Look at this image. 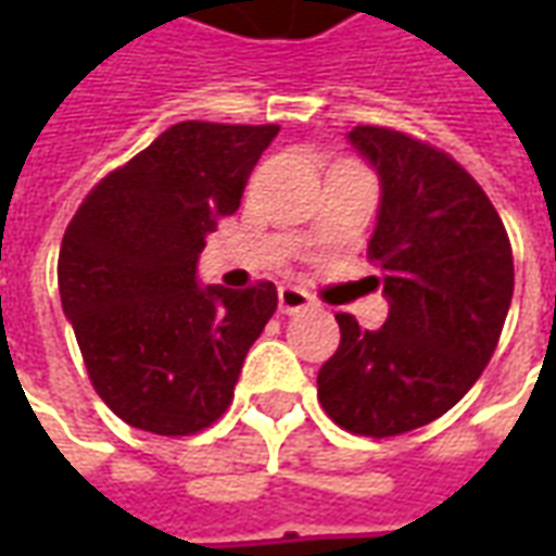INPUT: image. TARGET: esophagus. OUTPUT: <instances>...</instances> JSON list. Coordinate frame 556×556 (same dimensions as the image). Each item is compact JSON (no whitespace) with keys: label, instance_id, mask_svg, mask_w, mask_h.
Returning a JSON list of instances; mask_svg holds the SVG:
<instances>
[{"label":"esophagus","instance_id":"obj_1","mask_svg":"<svg viewBox=\"0 0 556 556\" xmlns=\"http://www.w3.org/2000/svg\"><path fill=\"white\" fill-rule=\"evenodd\" d=\"M309 306H313L309 291L298 289V286H279V313L294 315L301 309H309Z\"/></svg>","mask_w":556,"mask_h":556}]
</instances>
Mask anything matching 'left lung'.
Returning <instances> with one entry per match:
<instances>
[{"mask_svg":"<svg viewBox=\"0 0 556 556\" xmlns=\"http://www.w3.org/2000/svg\"><path fill=\"white\" fill-rule=\"evenodd\" d=\"M349 142L381 181L366 255L390 313L378 330L337 315L318 399L342 429L390 438L446 414L489 366L513 303V247L450 154L387 127H354Z\"/></svg>","mask_w":556,"mask_h":556,"instance_id":"8db88e82","label":"left lung"}]
</instances>
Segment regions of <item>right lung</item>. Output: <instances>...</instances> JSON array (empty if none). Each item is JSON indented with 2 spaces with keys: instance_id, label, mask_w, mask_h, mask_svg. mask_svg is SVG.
Segmentation results:
<instances>
[{
  "instance_id": "1",
  "label": "right lung",
  "mask_w": 556,
  "mask_h": 556,
  "mask_svg": "<svg viewBox=\"0 0 556 556\" xmlns=\"http://www.w3.org/2000/svg\"><path fill=\"white\" fill-rule=\"evenodd\" d=\"M277 134V125H172L110 172L67 226L62 309L98 396L134 429L195 434L229 408L277 289L202 286L195 265Z\"/></svg>"
}]
</instances>
